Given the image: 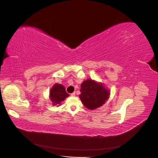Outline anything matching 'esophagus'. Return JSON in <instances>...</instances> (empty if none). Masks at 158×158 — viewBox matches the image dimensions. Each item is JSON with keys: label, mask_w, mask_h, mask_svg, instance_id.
Returning a JSON list of instances; mask_svg holds the SVG:
<instances>
[{"label": "esophagus", "mask_w": 158, "mask_h": 158, "mask_svg": "<svg viewBox=\"0 0 158 158\" xmlns=\"http://www.w3.org/2000/svg\"><path fill=\"white\" fill-rule=\"evenodd\" d=\"M75 92H73V93H72V94H71V96H72V97H73V96H75Z\"/></svg>", "instance_id": "obj_1"}]
</instances>
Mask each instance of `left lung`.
<instances>
[{
	"mask_svg": "<svg viewBox=\"0 0 158 158\" xmlns=\"http://www.w3.org/2000/svg\"><path fill=\"white\" fill-rule=\"evenodd\" d=\"M79 98L84 106L94 110L102 106L108 99L110 92L101 83L92 79L84 81L81 85Z\"/></svg>",
	"mask_w": 158,
	"mask_h": 158,
	"instance_id": "1",
	"label": "left lung"
}]
</instances>
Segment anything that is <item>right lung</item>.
<instances>
[{
	"label": "right lung",
	"instance_id": "add662e5",
	"mask_svg": "<svg viewBox=\"0 0 158 158\" xmlns=\"http://www.w3.org/2000/svg\"><path fill=\"white\" fill-rule=\"evenodd\" d=\"M69 95L66 92L65 88L60 84H55L50 91V99L53 106H59L65 99Z\"/></svg>",
	"mask_w": 158,
	"mask_h": 158
}]
</instances>
